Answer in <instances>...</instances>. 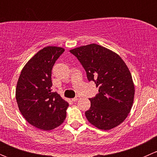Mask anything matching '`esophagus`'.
I'll return each mask as SVG.
<instances>
[{"label": "esophagus", "mask_w": 157, "mask_h": 157, "mask_svg": "<svg viewBox=\"0 0 157 157\" xmlns=\"http://www.w3.org/2000/svg\"><path fill=\"white\" fill-rule=\"evenodd\" d=\"M80 96H77L76 97H74V99H72V101L73 102H77V100H79V99H80Z\"/></svg>", "instance_id": "1"}]
</instances>
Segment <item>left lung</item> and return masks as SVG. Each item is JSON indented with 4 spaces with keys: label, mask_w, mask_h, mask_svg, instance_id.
Wrapping results in <instances>:
<instances>
[{
    "label": "left lung",
    "mask_w": 157,
    "mask_h": 157,
    "mask_svg": "<svg viewBox=\"0 0 157 157\" xmlns=\"http://www.w3.org/2000/svg\"><path fill=\"white\" fill-rule=\"evenodd\" d=\"M70 52L81 63L89 81L93 80L99 88L85 112L89 122L105 131L119 125L131 112L135 92L124 61L115 52L94 43Z\"/></svg>",
    "instance_id": "obj_1"
}]
</instances>
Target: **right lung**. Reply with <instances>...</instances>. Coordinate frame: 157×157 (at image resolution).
I'll list each match as a JSON object with an SVG mask.
<instances>
[{"mask_svg":"<svg viewBox=\"0 0 157 157\" xmlns=\"http://www.w3.org/2000/svg\"><path fill=\"white\" fill-rule=\"evenodd\" d=\"M64 48L47 46L41 49L22 70L16 88L18 108L34 127L50 131L66 118L69 104L56 92H52V70Z\"/></svg>","mask_w":157,"mask_h":157,"instance_id":"obj_1","label":"right lung"}]
</instances>
